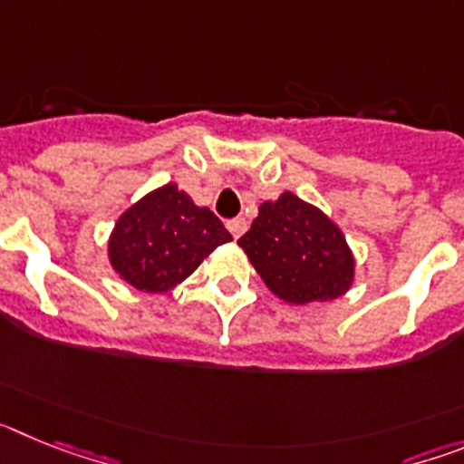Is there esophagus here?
Segmentation results:
<instances>
[{
  "mask_svg": "<svg viewBox=\"0 0 464 464\" xmlns=\"http://www.w3.org/2000/svg\"><path fill=\"white\" fill-rule=\"evenodd\" d=\"M246 227H248V223H246L244 218H232V220H227V229H229V232H232V237H235V239H239V237L244 235Z\"/></svg>",
  "mask_w": 464,
  "mask_h": 464,
  "instance_id": "34e87169",
  "label": "esophagus"
}]
</instances>
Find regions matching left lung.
<instances>
[{
  "label": "left lung",
  "mask_w": 464,
  "mask_h": 464,
  "mask_svg": "<svg viewBox=\"0 0 464 464\" xmlns=\"http://www.w3.org/2000/svg\"><path fill=\"white\" fill-rule=\"evenodd\" d=\"M237 244L265 285L288 304L332 302L353 285L355 257L342 227L293 192L262 202Z\"/></svg>",
  "instance_id": "1"
}]
</instances>
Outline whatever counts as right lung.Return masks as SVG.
Instances as JSON below:
<instances>
[{
	"label": "right lung",
	"mask_w": 464,
	"mask_h": 464,
	"mask_svg": "<svg viewBox=\"0 0 464 464\" xmlns=\"http://www.w3.org/2000/svg\"><path fill=\"white\" fill-rule=\"evenodd\" d=\"M232 241L207 207L167 183L121 213L106 253L113 272L141 293H167L181 285L220 244Z\"/></svg>",
	"instance_id": "add662e5"
}]
</instances>
